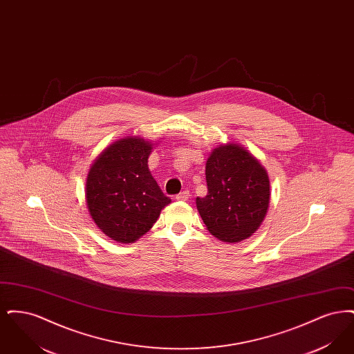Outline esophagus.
Here are the masks:
<instances>
[{"instance_id":"esophagus-1","label":"esophagus","mask_w":354,"mask_h":354,"mask_svg":"<svg viewBox=\"0 0 354 354\" xmlns=\"http://www.w3.org/2000/svg\"><path fill=\"white\" fill-rule=\"evenodd\" d=\"M188 198H189V192H188V191H182L180 194H178V195L175 196L176 201H183V202L188 201Z\"/></svg>"}]
</instances>
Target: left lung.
<instances>
[{
    "label": "left lung",
    "instance_id": "left-lung-1",
    "mask_svg": "<svg viewBox=\"0 0 354 354\" xmlns=\"http://www.w3.org/2000/svg\"><path fill=\"white\" fill-rule=\"evenodd\" d=\"M208 194L196 207L209 234L224 243H239L254 234L270 202L267 169L237 143L214 149L205 163Z\"/></svg>",
    "mask_w": 354,
    "mask_h": 354
}]
</instances>
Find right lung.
Returning a JSON list of instances; mask_svg holds the SVG:
<instances>
[{"label":"right lung","instance_id":"obj_1","mask_svg":"<svg viewBox=\"0 0 354 354\" xmlns=\"http://www.w3.org/2000/svg\"><path fill=\"white\" fill-rule=\"evenodd\" d=\"M150 140L126 136L100 153L86 178V204L97 227L119 243L149 232L171 203L149 169Z\"/></svg>","mask_w":354,"mask_h":354}]
</instances>
